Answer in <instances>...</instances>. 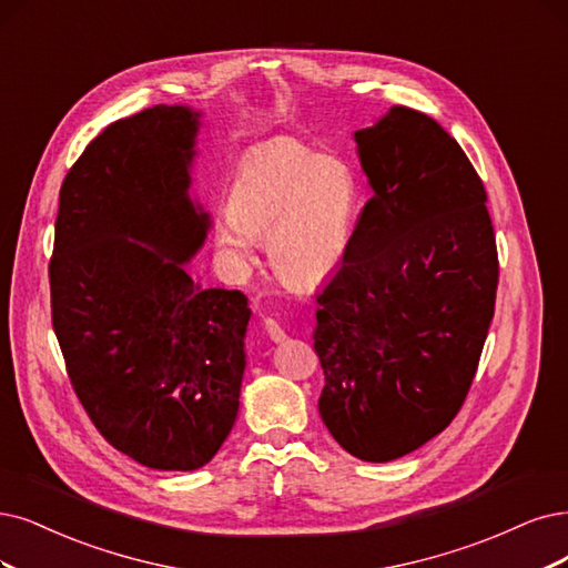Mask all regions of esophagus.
<instances>
[{
    "label": "esophagus",
    "mask_w": 568,
    "mask_h": 568,
    "mask_svg": "<svg viewBox=\"0 0 568 568\" xmlns=\"http://www.w3.org/2000/svg\"><path fill=\"white\" fill-rule=\"evenodd\" d=\"M264 329H266V334L271 337V342H276V344H281V342H285L287 339V334H285V329L273 321V318H264Z\"/></svg>",
    "instance_id": "34e87169"
}]
</instances>
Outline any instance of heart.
Returning <instances> with one entry per match:
<instances>
[{"label":"heart","instance_id":"obj_1","mask_svg":"<svg viewBox=\"0 0 568 568\" xmlns=\"http://www.w3.org/2000/svg\"><path fill=\"white\" fill-rule=\"evenodd\" d=\"M358 199V178L346 159L297 140H273L239 165L213 241L231 268L247 271L257 260V241L266 239L271 266L283 281L316 285L346 257Z\"/></svg>","mask_w":568,"mask_h":568}]
</instances>
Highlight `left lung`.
<instances>
[{
    "label": "left lung",
    "instance_id": "left-lung-1",
    "mask_svg": "<svg viewBox=\"0 0 568 568\" xmlns=\"http://www.w3.org/2000/svg\"><path fill=\"white\" fill-rule=\"evenodd\" d=\"M353 140L374 196L318 295V409L348 454L386 464L464 405L494 318L498 255L485 184L435 119L390 108Z\"/></svg>",
    "mask_w": 568,
    "mask_h": 568
}]
</instances>
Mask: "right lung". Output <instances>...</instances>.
I'll use <instances>...</instances> for the list:
<instances>
[{
    "mask_svg": "<svg viewBox=\"0 0 568 568\" xmlns=\"http://www.w3.org/2000/svg\"><path fill=\"white\" fill-rule=\"evenodd\" d=\"M201 112L110 123L60 186L51 318L70 382L112 447L154 470H196L239 414L250 308L186 264L210 215L189 196Z\"/></svg>",
    "mask_w": 568,
    "mask_h": 568,
    "instance_id": "right-lung-1",
    "label": "right lung"
}]
</instances>
